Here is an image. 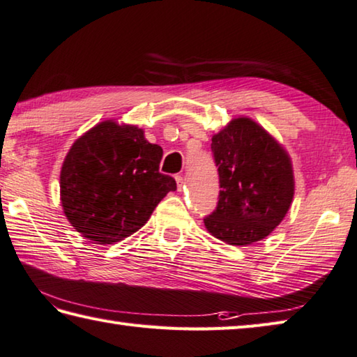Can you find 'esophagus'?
I'll return each mask as SVG.
<instances>
[{"label":"esophagus","instance_id":"esophagus-1","mask_svg":"<svg viewBox=\"0 0 357 357\" xmlns=\"http://www.w3.org/2000/svg\"><path fill=\"white\" fill-rule=\"evenodd\" d=\"M174 179H176L178 190H181V188L184 187V176H183V174H176V178H174Z\"/></svg>","mask_w":357,"mask_h":357}]
</instances>
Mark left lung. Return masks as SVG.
<instances>
[{
	"label": "left lung",
	"mask_w": 357,
	"mask_h": 357,
	"mask_svg": "<svg viewBox=\"0 0 357 357\" xmlns=\"http://www.w3.org/2000/svg\"><path fill=\"white\" fill-rule=\"evenodd\" d=\"M220 199L204 218L215 238L234 246L260 241L283 221L294 198L288 151L261 125L235 117L212 136Z\"/></svg>",
	"instance_id": "obj_1"
}]
</instances>
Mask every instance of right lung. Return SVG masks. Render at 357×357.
I'll return each mask as SVG.
<instances>
[{"label":"right lung","mask_w":357,"mask_h":357,"mask_svg":"<svg viewBox=\"0 0 357 357\" xmlns=\"http://www.w3.org/2000/svg\"><path fill=\"white\" fill-rule=\"evenodd\" d=\"M162 149L136 125L97 123L69 149L60 172L61 207L71 226L97 244L141 229L176 181L159 173Z\"/></svg>","instance_id":"add662e5"}]
</instances>
